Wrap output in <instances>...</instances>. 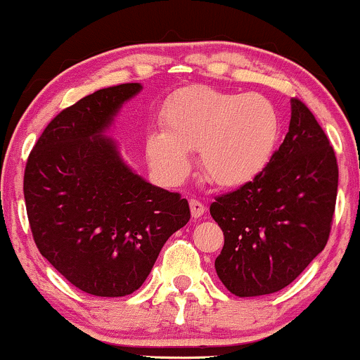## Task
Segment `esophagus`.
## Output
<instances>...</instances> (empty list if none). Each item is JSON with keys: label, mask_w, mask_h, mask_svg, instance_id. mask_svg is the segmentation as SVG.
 I'll return each instance as SVG.
<instances>
[{"label": "esophagus", "mask_w": 360, "mask_h": 360, "mask_svg": "<svg viewBox=\"0 0 360 360\" xmlns=\"http://www.w3.org/2000/svg\"><path fill=\"white\" fill-rule=\"evenodd\" d=\"M189 208H191V214H193L194 218L203 217V213H205V205L201 203L200 200H196V198H191V200H189Z\"/></svg>", "instance_id": "1"}]
</instances>
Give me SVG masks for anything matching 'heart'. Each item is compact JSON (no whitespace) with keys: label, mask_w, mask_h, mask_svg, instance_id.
Listing matches in <instances>:
<instances>
[{"label":"heart","mask_w":360,"mask_h":360,"mask_svg":"<svg viewBox=\"0 0 360 360\" xmlns=\"http://www.w3.org/2000/svg\"><path fill=\"white\" fill-rule=\"evenodd\" d=\"M162 128L164 134L147 139L148 160L160 176L179 181L191 166L188 152L200 150L201 169L210 183L238 188L269 166L281 120L262 94L193 86L166 101Z\"/></svg>","instance_id":"b5f03b06"}]
</instances>
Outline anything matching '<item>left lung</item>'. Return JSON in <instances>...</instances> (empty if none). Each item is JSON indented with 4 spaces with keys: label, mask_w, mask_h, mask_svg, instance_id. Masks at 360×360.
Instances as JSON below:
<instances>
[{
    "label": "left lung",
    "mask_w": 360,
    "mask_h": 360,
    "mask_svg": "<svg viewBox=\"0 0 360 360\" xmlns=\"http://www.w3.org/2000/svg\"><path fill=\"white\" fill-rule=\"evenodd\" d=\"M338 166L323 128L303 101L269 166L210 206L225 243L214 269L235 296L281 291L325 249L335 212Z\"/></svg>",
    "instance_id": "8db88e82"
}]
</instances>
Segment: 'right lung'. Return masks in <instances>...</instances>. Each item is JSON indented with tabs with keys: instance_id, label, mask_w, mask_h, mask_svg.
Wrapping results in <instances>:
<instances>
[{
	"instance_id": "right-lung-1",
	"label": "right lung",
	"mask_w": 360,
	"mask_h": 360,
	"mask_svg": "<svg viewBox=\"0 0 360 360\" xmlns=\"http://www.w3.org/2000/svg\"><path fill=\"white\" fill-rule=\"evenodd\" d=\"M139 82L94 91L62 110L28 155L23 194L40 254L88 295H131L191 218L179 193L147 183L106 137Z\"/></svg>"
}]
</instances>
